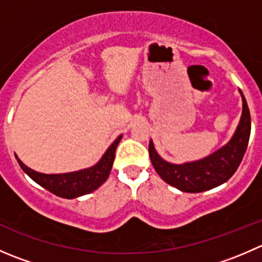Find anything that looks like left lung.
Instances as JSON below:
<instances>
[{"mask_svg":"<svg viewBox=\"0 0 262 262\" xmlns=\"http://www.w3.org/2000/svg\"><path fill=\"white\" fill-rule=\"evenodd\" d=\"M239 94L242 96V115L236 133L226 146L208 157L175 165L163 160L156 152L153 142L149 141L150 162L163 181L181 191L202 192L219 186L232 178L244 158L251 133L250 110L241 90Z\"/></svg>","mask_w":262,"mask_h":262,"instance_id":"obj_1","label":"left lung"}]
</instances>
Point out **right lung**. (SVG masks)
<instances>
[{"label":"right lung","mask_w":262,"mask_h":262,"mask_svg":"<svg viewBox=\"0 0 262 262\" xmlns=\"http://www.w3.org/2000/svg\"><path fill=\"white\" fill-rule=\"evenodd\" d=\"M120 139L121 136H119L114 143L107 148V150L96 165L90 168H84V170L75 171V172L47 175V173H40L31 170L30 167L24 165L18 160L17 156L16 160L24 172L30 176L36 184H39L57 196L64 198V199H75L82 195L90 194L106 181L110 175V171H112L113 163H114L115 150Z\"/></svg>","instance_id":"add662e5"}]
</instances>
